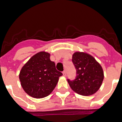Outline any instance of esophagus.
Segmentation results:
<instances>
[{"label":"esophagus","mask_w":122,"mask_h":122,"mask_svg":"<svg viewBox=\"0 0 122 122\" xmlns=\"http://www.w3.org/2000/svg\"><path fill=\"white\" fill-rule=\"evenodd\" d=\"M63 74L64 76H66V70H64L63 71Z\"/></svg>","instance_id":"obj_1"}]
</instances>
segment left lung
Listing matches in <instances>:
<instances>
[{"label":"left lung","mask_w":122,"mask_h":122,"mask_svg":"<svg viewBox=\"0 0 122 122\" xmlns=\"http://www.w3.org/2000/svg\"><path fill=\"white\" fill-rule=\"evenodd\" d=\"M72 61L76 70L75 80H68L71 89L78 94L88 96L98 91L104 79L101 65L92 56L85 52H75Z\"/></svg>","instance_id":"1"}]
</instances>
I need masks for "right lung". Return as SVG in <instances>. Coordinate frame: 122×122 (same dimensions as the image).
Listing matches in <instances>:
<instances>
[{
	"label": "right lung",
	"instance_id": "obj_1",
	"mask_svg": "<svg viewBox=\"0 0 122 122\" xmlns=\"http://www.w3.org/2000/svg\"><path fill=\"white\" fill-rule=\"evenodd\" d=\"M46 51L33 55L22 67L19 75L21 85L27 94L37 99L48 96L57 85L62 73Z\"/></svg>",
	"mask_w": 122,
	"mask_h": 122
}]
</instances>
